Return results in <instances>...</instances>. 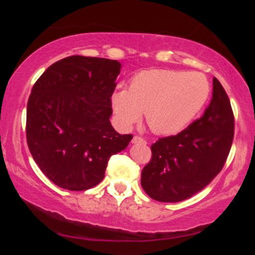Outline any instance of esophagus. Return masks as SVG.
I'll return each mask as SVG.
<instances>
[{
	"mask_svg": "<svg viewBox=\"0 0 255 255\" xmlns=\"http://www.w3.org/2000/svg\"><path fill=\"white\" fill-rule=\"evenodd\" d=\"M131 142H133V144H145L146 141H145L144 137H141L139 135H134L133 139H131Z\"/></svg>",
	"mask_w": 255,
	"mask_h": 255,
	"instance_id": "obj_1",
	"label": "esophagus"
}]
</instances>
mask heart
I'll use <instances>...</instances> for the list:
<instances>
[{"instance_id": "heart-1", "label": "heart", "mask_w": 255, "mask_h": 255, "mask_svg": "<svg viewBox=\"0 0 255 255\" xmlns=\"http://www.w3.org/2000/svg\"><path fill=\"white\" fill-rule=\"evenodd\" d=\"M211 87L201 73L152 69L134 75L128 90L111 96L119 126L129 128L145 113L154 133L170 135L187 127L209 99Z\"/></svg>"}]
</instances>
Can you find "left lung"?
<instances>
[{
	"label": "left lung",
	"instance_id": "1",
	"mask_svg": "<svg viewBox=\"0 0 255 255\" xmlns=\"http://www.w3.org/2000/svg\"><path fill=\"white\" fill-rule=\"evenodd\" d=\"M234 127L229 97L213 78L212 99L203 116L176 135L152 144L151 160L141 172L146 194L162 203H177L200 192L223 169Z\"/></svg>",
	"mask_w": 255,
	"mask_h": 255
}]
</instances>
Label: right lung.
<instances>
[{
  "label": "right lung",
  "instance_id": "obj_1",
  "mask_svg": "<svg viewBox=\"0 0 255 255\" xmlns=\"http://www.w3.org/2000/svg\"><path fill=\"white\" fill-rule=\"evenodd\" d=\"M120 68L116 60L74 55L51 64L32 87L27 145L43 174L61 188L95 187L109 158L133 137L119 134L109 120Z\"/></svg>",
  "mask_w": 255,
  "mask_h": 255
}]
</instances>
